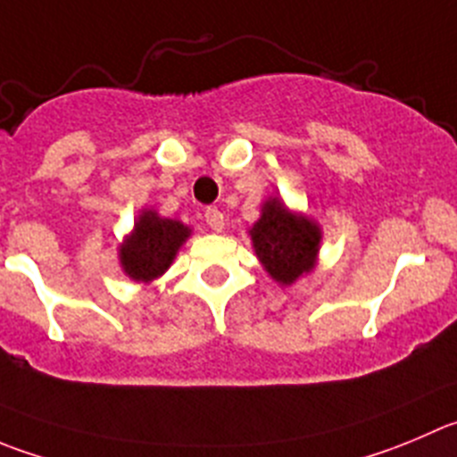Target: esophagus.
<instances>
[{"mask_svg": "<svg viewBox=\"0 0 457 457\" xmlns=\"http://www.w3.org/2000/svg\"><path fill=\"white\" fill-rule=\"evenodd\" d=\"M204 220H206V224L211 226L212 231L220 233L221 228H224V212L217 211V208H206V212H204Z\"/></svg>", "mask_w": 457, "mask_h": 457, "instance_id": "esophagus-1", "label": "esophagus"}]
</instances>
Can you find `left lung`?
Masks as SVG:
<instances>
[{
  "label": "left lung",
  "mask_w": 457,
  "mask_h": 457,
  "mask_svg": "<svg viewBox=\"0 0 457 457\" xmlns=\"http://www.w3.org/2000/svg\"><path fill=\"white\" fill-rule=\"evenodd\" d=\"M251 242L269 276L291 285L316 267L320 226L310 217L291 212L280 197L262 204L260 220L251 226Z\"/></svg>",
  "instance_id": "8db88e82"
}]
</instances>
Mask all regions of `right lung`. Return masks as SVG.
Returning <instances> with one entry per match:
<instances>
[{"label": "right lung", "instance_id": "right-lung-1", "mask_svg": "<svg viewBox=\"0 0 457 457\" xmlns=\"http://www.w3.org/2000/svg\"><path fill=\"white\" fill-rule=\"evenodd\" d=\"M190 237V228L177 220L143 211L134 221L132 236L120 245L119 260L123 271L137 282H152L168 271L177 251Z\"/></svg>", "mask_w": 457, "mask_h": 457}]
</instances>
